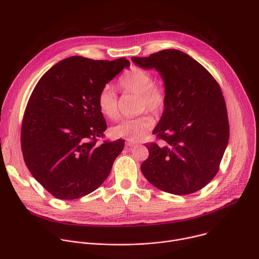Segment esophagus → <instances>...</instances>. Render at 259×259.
Masks as SVG:
<instances>
[{
    "instance_id": "1",
    "label": "esophagus",
    "mask_w": 259,
    "mask_h": 259,
    "mask_svg": "<svg viewBox=\"0 0 259 259\" xmlns=\"http://www.w3.org/2000/svg\"><path fill=\"white\" fill-rule=\"evenodd\" d=\"M127 145L130 146V147H133V146H136L137 143L136 142H132V141H127Z\"/></svg>"
}]
</instances>
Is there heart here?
I'll use <instances>...</instances> for the list:
<instances>
[{"mask_svg":"<svg viewBox=\"0 0 259 259\" xmlns=\"http://www.w3.org/2000/svg\"><path fill=\"white\" fill-rule=\"evenodd\" d=\"M154 75L144 68L133 67L120 80L119 85L125 92L138 95V112L149 110L160 116L166 108L167 92L163 85L154 82ZM100 113L109 120H117L120 116L118 96L112 86H103L97 96ZM155 127V120L150 115H142L135 119L123 120L110 129V134L117 138L136 142L142 140Z\"/></svg>","mask_w":259,"mask_h":259,"instance_id":"1","label":"heart"}]
</instances>
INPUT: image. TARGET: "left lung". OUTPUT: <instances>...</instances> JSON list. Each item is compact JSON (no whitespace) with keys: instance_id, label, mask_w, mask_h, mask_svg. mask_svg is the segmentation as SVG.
<instances>
[{"instance_id":"left-lung-1","label":"left lung","mask_w":259,"mask_h":259,"mask_svg":"<svg viewBox=\"0 0 259 259\" xmlns=\"http://www.w3.org/2000/svg\"><path fill=\"white\" fill-rule=\"evenodd\" d=\"M132 61L160 72L168 98L153 131L161 143L145 145L150 155L141 172L161 191L198 192L217 174L230 138L220 86L202 64L179 50H162Z\"/></svg>"}]
</instances>
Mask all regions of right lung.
<instances>
[{
	"label": "right lung",
	"instance_id": "add662e5",
	"mask_svg": "<svg viewBox=\"0 0 259 259\" xmlns=\"http://www.w3.org/2000/svg\"><path fill=\"white\" fill-rule=\"evenodd\" d=\"M129 65L124 57L71 56L35 85L23 115L21 151L31 175L55 198L73 200L94 192L123 151V139L97 142L107 127L97 96Z\"/></svg>",
	"mask_w": 259,
	"mask_h": 259
}]
</instances>
